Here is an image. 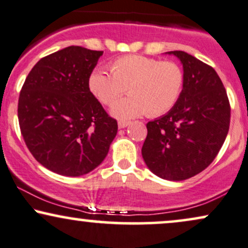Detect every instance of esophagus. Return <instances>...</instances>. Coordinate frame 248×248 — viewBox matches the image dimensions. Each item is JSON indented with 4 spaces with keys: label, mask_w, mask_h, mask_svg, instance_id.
Listing matches in <instances>:
<instances>
[{
    "label": "esophagus",
    "mask_w": 248,
    "mask_h": 248,
    "mask_svg": "<svg viewBox=\"0 0 248 248\" xmlns=\"http://www.w3.org/2000/svg\"><path fill=\"white\" fill-rule=\"evenodd\" d=\"M129 124H130V122L129 121H119V128H121V129H122V128H126L127 126H129Z\"/></svg>",
    "instance_id": "34e87169"
}]
</instances>
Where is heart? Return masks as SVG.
Segmentation results:
<instances>
[{"instance_id": "b5f03b06", "label": "heart", "mask_w": 248, "mask_h": 248, "mask_svg": "<svg viewBox=\"0 0 248 248\" xmlns=\"http://www.w3.org/2000/svg\"><path fill=\"white\" fill-rule=\"evenodd\" d=\"M111 75L94 69L88 79L89 90L104 105L116 101L112 114L121 120L142 114L160 116L174 107L185 84V73L177 62L143 55H124L109 63Z\"/></svg>"}]
</instances>
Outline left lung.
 Wrapping results in <instances>:
<instances>
[{"label": "left lung", "instance_id": "8db88e82", "mask_svg": "<svg viewBox=\"0 0 248 248\" xmlns=\"http://www.w3.org/2000/svg\"><path fill=\"white\" fill-rule=\"evenodd\" d=\"M169 54L183 63L184 89L168 114L147 124L142 156L158 177L180 181L213 163L228 135L231 107L213 67L183 50Z\"/></svg>", "mask_w": 248, "mask_h": 248}]
</instances>
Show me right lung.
<instances>
[{"instance_id": "obj_1", "label": "right lung", "mask_w": 248, "mask_h": 248, "mask_svg": "<svg viewBox=\"0 0 248 248\" xmlns=\"http://www.w3.org/2000/svg\"><path fill=\"white\" fill-rule=\"evenodd\" d=\"M103 50L69 46L37 62L24 82L18 121L26 147L52 172L79 177L105 159L118 133L89 90L88 79Z\"/></svg>"}]
</instances>
